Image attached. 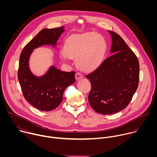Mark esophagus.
I'll use <instances>...</instances> for the list:
<instances>
[{"mask_svg": "<svg viewBox=\"0 0 157 157\" xmlns=\"http://www.w3.org/2000/svg\"><path fill=\"white\" fill-rule=\"evenodd\" d=\"M75 78H76V79H79L82 78V75L81 73H80L79 72H77L76 73V75H75Z\"/></svg>", "mask_w": 157, "mask_h": 157, "instance_id": "1", "label": "esophagus"}]
</instances>
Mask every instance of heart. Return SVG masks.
<instances>
[{
	"mask_svg": "<svg viewBox=\"0 0 157 157\" xmlns=\"http://www.w3.org/2000/svg\"><path fill=\"white\" fill-rule=\"evenodd\" d=\"M106 51V43L100 35L89 32L72 37L64 44L65 56L76 59L78 68L91 71L100 65Z\"/></svg>",
	"mask_w": 157,
	"mask_h": 157,
	"instance_id": "obj_1",
	"label": "heart"
}]
</instances>
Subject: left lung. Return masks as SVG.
I'll use <instances>...</instances> for the list:
<instances>
[{
	"label": "left lung",
	"instance_id": "obj_1",
	"mask_svg": "<svg viewBox=\"0 0 157 157\" xmlns=\"http://www.w3.org/2000/svg\"><path fill=\"white\" fill-rule=\"evenodd\" d=\"M112 37L111 56L86 76L91 84L88 99L101 114H112L124 109L137 91L139 62L137 56L117 33L108 31Z\"/></svg>",
	"mask_w": 157,
	"mask_h": 157
}]
</instances>
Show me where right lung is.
Here are the masks:
<instances>
[{
  "label": "right lung",
  "instance_id": "1",
  "mask_svg": "<svg viewBox=\"0 0 157 157\" xmlns=\"http://www.w3.org/2000/svg\"><path fill=\"white\" fill-rule=\"evenodd\" d=\"M64 28L41 30L26 44L20 56L18 79L22 93L32 105L40 110L50 111L56 108L62 101L64 89L76 81L75 71H61L52 66L45 75L36 77L29 66L32 51L44 44L56 46Z\"/></svg>",
  "mask_w": 157,
  "mask_h": 157
}]
</instances>
